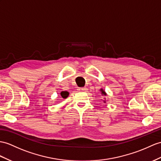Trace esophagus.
<instances>
[{
	"instance_id": "obj_1",
	"label": "esophagus",
	"mask_w": 161,
	"mask_h": 161,
	"mask_svg": "<svg viewBox=\"0 0 161 161\" xmlns=\"http://www.w3.org/2000/svg\"><path fill=\"white\" fill-rule=\"evenodd\" d=\"M87 88L86 87H81V88H78V90L79 92H84V91H87Z\"/></svg>"
}]
</instances>
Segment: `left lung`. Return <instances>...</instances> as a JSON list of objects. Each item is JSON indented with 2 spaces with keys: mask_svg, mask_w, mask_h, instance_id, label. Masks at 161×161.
<instances>
[{
  "mask_svg": "<svg viewBox=\"0 0 161 161\" xmlns=\"http://www.w3.org/2000/svg\"><path fill=\"white\" fill-rule=\"evenodd\" d=\"M100 92H101L102 96H107V93L105 92V91H104V90L103 88H101V89H100ZM105 100H106L105 97H104V100H103V103H106V102H107V101H106Z\"/></svg>",
  "mask_w": 161,
  "mask_h": 161,
  "instance_id": "obj_1",
  "label": "left lung"
}]
</instances>
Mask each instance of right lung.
Here are the masks:
<instances>
[{"label":"right lung","mask_w":161,"mask_h":161,"mask_svg":"<svg viewBox=\"0 0 161 161\" xmlns=\"http://www.w3.org/2000/svg\"><path fill=\"white\" fill-rule=\"evenodd\" d=\"M69 93L68 92H66V91H62L61 92V96L63 98H64V99L67 98L69 96Z\"/></svg>","instance_id":"obj_1"}]
</instances>
